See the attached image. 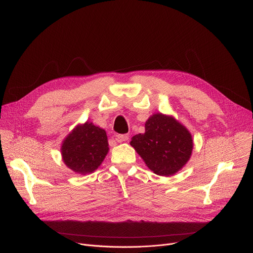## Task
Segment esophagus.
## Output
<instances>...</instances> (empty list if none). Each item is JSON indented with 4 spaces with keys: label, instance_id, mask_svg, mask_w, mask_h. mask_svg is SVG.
I'll list each match as a JSON object with an SVG mask.
<instances>
[{
    "label": "esophagus",
    "instance_id": "esophagus-1",
    "mask_svg": "<svg viewBox=\"0 0 253 253\" xmlns=\"http://www.w3.org/2000/svg\"><path fill=\"white\" fill-rule=\"evenodd\" d=\"M128 138H129V135H128V134H118V135L116 136V140H117L118 142L126 141V140H128Z\"/></svg>",
    "mask_w": 253,
    "mask_h": 253
}]
</instances>
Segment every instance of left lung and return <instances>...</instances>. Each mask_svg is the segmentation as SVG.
I'll use <instances>...</instances> for the list:
<instances>
[{"instance_id": "left-lung-1", "label": "left lung", "mask_w": 253, "mask_h": 253, "mask_svg": "<svg viewBox=\"0 0 253 253\" xmlns=\"http://www.w3.org/2000/svg\"><path fill=\"white\" fill-rule=\"evenodd\" d=\"M144 129V133L131 138V147L155 174L171 176L177 173L192 156L191 132L174 117L162 113L152 115Z\"/></svg>"}]
</instances>
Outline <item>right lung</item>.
Masks as SVG:
<instances>
[{
    "instance_id": "add662e5",
    "label": "right lung",
    "mask_w": 253,
    "mask_h": 253,
    "mask_svg": "<svg viewBox=\"0 0 253 253\" xmlns=\"http://www.w3.org/2000/svg\"><path fill=\"white\" fill-rule=\"evenodd\" d=\"M109 150L105 130L88 121L77 125L63 139L60 149L63 163L79 174L95 171Z\"/></svg>"
}]
</instances>
